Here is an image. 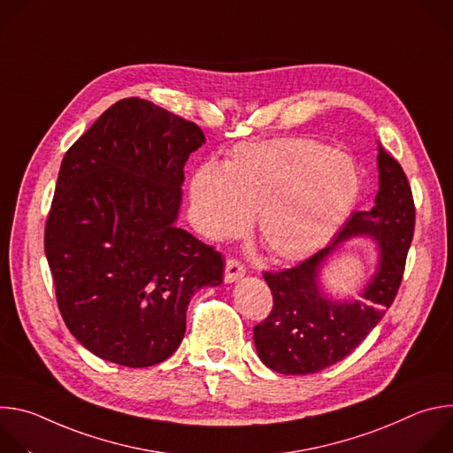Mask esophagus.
<instances>
[{
    "instance_id": "obj_1",
    "label": "esophagus",
    "mask_w": 453,
    "mask_h": 453,
    "mask_svg": "<svg viewBox=\"0 0 453 453\" xmlns=\"http://www.w3.org/2000/svg\"><path fill=\"white\" fill-rule=\"evenodd\" d=\"M245 274V267L234 260V257H229V260L226 262V271H224V280L226 283H234L238 281L242 276Z\"/></svg>"
}]
</instances>
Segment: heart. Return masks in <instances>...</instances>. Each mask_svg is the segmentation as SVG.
<instances>
[{
  "label": "heart",
  "mask_w": 453,
  "mask_h": 453,
  "mask_svg": "<svg viewBox=\"0 0 453 453\" xmlns=\"http://www.w3.org/2000/svg\"><path fill=\"white\" fill-rule=\"evenodd\" d=\"M360 189L355 163L311 140L236 145L224 166L191 175L197 229L213 240L238 236L257 213V233L276 260L299 262L326 245L353 210Z\"/></svg>",
  "instance_id": "1"
}]
</instances>
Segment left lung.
I'll use <instances>...</instances> for the list:
<instances>
[{
  "label": "left lung",
  "mask_w": 453,
  "mask_h": 453,
  "mask_svg": "<svg viewBox=\"0 0 453 453\" xmlns=\"http://www.w3.org/2000/svg\"><path fill=\"white\" fill-rule=\"evenodd\" d=\"M378 193L369 211H355L332 243L292 269L265 273L274 306L254 326L262 362L281 374H311L348 357L393 304L414 234L416 208L400 163L378 143ZM355 235L375 240L377 271L357 302L328 298L318 276L329 257Z\"/></svg>",
  "instance_id": "obj_1"
}]
</instances>
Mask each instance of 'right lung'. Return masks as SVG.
<instances>
[{
    "label": "right lung",
    "instance_id": "right-lung-1",
    "mask_svg": "<svg viewBox=\"0 0 453 453\" xmlns=\"http://www.w3.org/2000/svg\"><path fill=\"white\" fill-rule=\"evenodd\" d=\"M203 143L193 121L123 98L62 159L44 252L68 330L107 362L172 357L191 296L222 283V254L175 226L182 168Z\"/></svg>",
    "mask_w": 453,
    "mask_h": 453
}]
</instances>
